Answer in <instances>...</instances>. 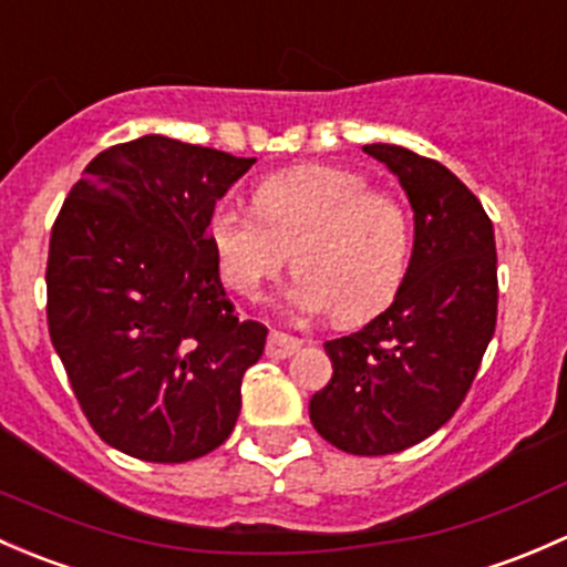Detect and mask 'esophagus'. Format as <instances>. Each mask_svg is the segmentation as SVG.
<instances>
[{
	"instance_id": "esophagus-1",
	"label": "esophagus",
	"mask_w": 567,
	"mask_h": 567,
	"mask_svg": "<svg viewBox=\"0 0 567 567\" xmlns=\"http://www.w3.org/2000/svg\"><path fill=\"white\" fill-rule=\"evenodd\" d=\"M300 347H302L300 338L289 336V332L272 330L270 341H267V354L276 360H286V358H291V354H295Z\"/></svg>"
}]
</instances>
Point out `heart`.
<instances>
[{
    "label": "heart",
    "mask_w": 567,
    "mask_h": 567,
    "mask_svg": "<svg viewBox=\"0 0 567 567\" xmlns=\"http://www.w3.org/2000/svg\"><path fill=\"white\" fill-rule=\"evenodd\" d=\"M220 278L261 300L289 261L297 276L286 306L302 317L336 311L358 324L390 306L406 278L410 215L399 198L338 166H297L261 179L254 213L224 204L207 224Z\"/></svg>",
    "instance_id": "heart-1"
}]
</instances>
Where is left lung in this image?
I'll use <instances>...</instances> for the list:
<instances>
[{
    "instance_id": "obj_1",
    "label": "left lung",
    "mask_w": 567,
    "mask_h": 567,
    "mask_svg": "<svg viewBox=\"0 0 567 567\" xmlns=\"http://www.w3.org/2000/svg\"><path fill=\"white\" fill-rule=\"evenodd\" d=\"M399 177L414 213L406 278L390 308L327 341L332 379L308 414L352 456L406 451L453 417L497 327V245L475 194L442 163L365 144Z\"/></svg>"
}]
</instances>
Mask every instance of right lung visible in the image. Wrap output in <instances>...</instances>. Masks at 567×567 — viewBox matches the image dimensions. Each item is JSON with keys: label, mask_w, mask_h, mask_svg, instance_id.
Segmentation results:
<instances>
[{"label": "right lung", "mask_w": 567, "mask_h": 567, "mask_svg": "<svg viewBox=\"0 0 567 567\" xmlns=\"http://www.w3.org/2000/svg\"><path fill=\"white\" fill-rule=\"evenodd\" d=\"M254 163L133 138L84 168L51 229V343L92 429L127 456L183 464L235 429L267 327L226 300L207 224Z\"/></svg>", "instance_id": "right-lung-1"}]
</instances>
